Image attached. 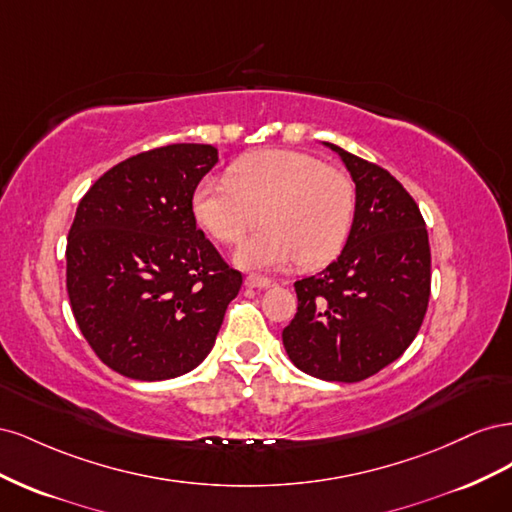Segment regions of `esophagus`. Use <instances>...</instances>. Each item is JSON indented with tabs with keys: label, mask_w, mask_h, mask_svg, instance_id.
<instances>
[{
	"label": "esophagus",
	"mask_w": 512,
	"mask_h": 512,
	"mask_svg": "<svg viewBox=\"0 0 512 512\" xmlns=\"http://www.w3.org/2000/svg\"><path fill=\"white\" fill-rule=\"evenodd\" d=\"M273 282L269 277H260V275H247L245 277V286L247 288H269Z\"/></svg>",
	"instance_id": "1"
}]
</instances>
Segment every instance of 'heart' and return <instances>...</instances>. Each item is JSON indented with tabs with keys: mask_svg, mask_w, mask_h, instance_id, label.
Returning <instances> with one entry per match:
<instances>
[{
	"mask_svg": "<svg viewBox=\"0 0 512 512\" xmlns=\"http://www.w3.org/2000/svg\"><path fill=\"white\" fill-rule=\"evenodd\" d=\"M194 222L220 243H235L260 213L262 230L235 252L241 269L273 271L299 260L316 267L339 254L354 224L356 190L344 170L301 151L271 149L205 177L190 198Z\"/></svg>",
	"mask_w": 512,
	"mask_h": 512,
	"instance_id": "1",
	"label": "heart"
}]
</instances>
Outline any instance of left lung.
Here are the masks:
<instances>
[{
	"label": "left lung",
	"instance_id": "8db88e82",
	"mask_svg": "<svg viewBox=\"0 0 512 512\" xmlns=\"http://www.w3.org/2000/svg\"><path fill=\"white\" fill-rule=\"evenodd\" d=\"M356 190L354 224L327 269L294 282L299 307L282 339L290 361L327 382H359L397 361L421 329L431 288L429 237L389 170L324 143Z\"/></svg>",
	"mask_w": 512,
	"mask_h": 512
}]
</instances>
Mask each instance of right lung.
<instances>
[{
  "label": "right lung",
  "instance_id": "1",
  "mask_svg": "<svg viewBox=\"0 0 512 512\" xmlns=\"http://www.w3.org/2000/svg\"><path fill=\"white\" fill-rule=\"evenodd\" d=\"M211 145L138 153L104 173L76 209L66 286L76 324L117 374L156 382L207 359L243 277L192 218V192L218 164Z\"/></svg>",
  "mask_w": 512,
  "mask_h": 512
}]
</instances>
